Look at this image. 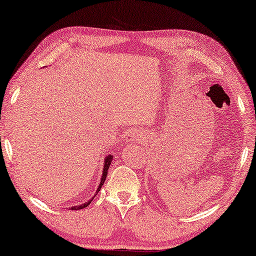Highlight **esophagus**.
Wrapping results in <instances>:
<instances>
[{
	"mask_svg": "<svg viewBox=\"0 0 256 256\" xmlns=\"http://www.w3.org/2000/svg\"><path fill=\"white\" fill-rule=\"evenodd\" d=\"M126 142H140L142 141V135L138 130H128L124 134Z\"/></svg>",
	"mask_w": 256,
	"mask_h": 256,
	"instance_id": "34e87169",
	"label": "esophagus"
}]
</instances>
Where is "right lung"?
I'll use <instances>...</instances> for the list:
<instances>
[{"mask_svg":"<svg viewBox=\"0 0 256 256\" xmlns=\"http://www.w3.org/2000/svg\"><path fill=\"white\" fill-rule=\"evenodd\" d=\"M112 160H113V156H112V155H108V156L106 157V158H104V169H102V176H101L100 184H99V186H98V190H96V194H94L93 197L90 198L88 202H84V204H82V205L72 206L71 210H82V208H87V206H88V205L90 204V202H92V200L94 199V197H96L98 192H99V191L101 190V188H102V185H104V180H106V177H107V171H108V169H110V164H112Z\"/></svg>","mask_w":256,"mask_h":256,"instance_id":"obj_1","label":"right lung"}]
</instances>
